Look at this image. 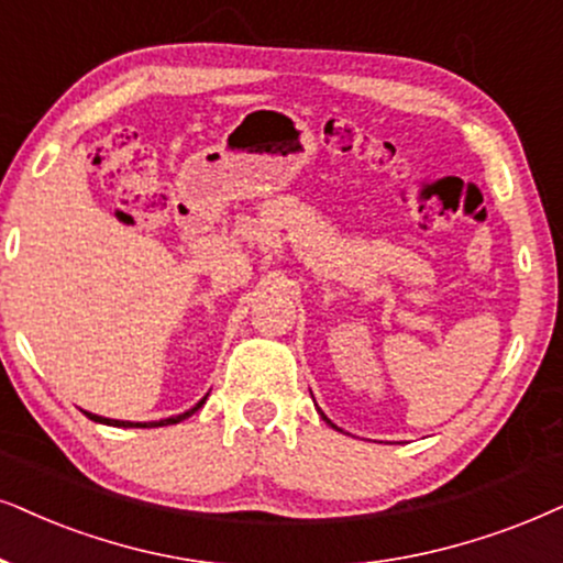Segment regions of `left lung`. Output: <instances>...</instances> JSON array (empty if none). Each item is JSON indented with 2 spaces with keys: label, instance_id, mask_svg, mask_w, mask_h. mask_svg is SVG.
<instances>
[{
  "label": "left lung",
  "instance_id": "obj_1",
  "mask_svg": "<svg viewBox=\"0 0 563 563\" xmlns=\"http://www.w3.org/2000/svg\"><path fill=\"white\" fill-rule=\"evenodd\" d=\"M322 418H324V416H322ZM324 421H327V418H324ZM327 423H330V421H327Z\"/></svg>",
  "mask_w": 563,
  "mask_h": 563
}]
</instances>
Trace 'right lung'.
Instances as JSON below:
<instances>
[{
  "mask_svg": "<svg viewBox=\"0 0 563 563\" xmlns=\"http://www.w3.org/2000/svg\"><path fill=\"white\" fill-rule=\"evenodd\" d=\"M205 400H208V397H202V400H199L195 408L191 410H187V412H181V416H174V418H166V421H155V423H132V421H111V418H101V416H92V412H85V416L90 418V421H96V423H109V426H170V423H179V421H184V418H189L191 412H197L199 408H202L205 405Z\"/></svg>",
  "mask_w": 563,
  "mask_h": 563,
  "instance_id": "1",
  "label": "right lung"
}]
</instances>
